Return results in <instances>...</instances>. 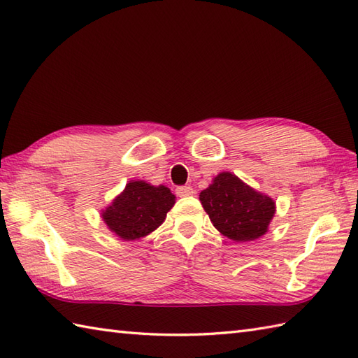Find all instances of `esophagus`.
I'll list each match as a JSON object with an SVG mask.
<instances>
[{
    "label": "esophagus",
    "mask_w": 358,
    "mask_h": 358,
    "mask_svg": "<svg viewBox=\"0 0 358 358\" xmlns=\"http://www.w3.org/2000/svg\"><path fill=\"white\" fill-rule=\"evenodd\" d=\"M195 194L194 189L191 186H181L177 187V195L178 196H192Z\"/></svg>",
    "instance_id": "esophagus-1"
}]
</instances>
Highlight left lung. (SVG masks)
Returning a JSON list of instances; mask_svg holds the SVG:
<instances>
[{"instance_id": "left-lung-1", "label": "left lung", "mask_w": 358, "mask_h": 358, "mask_svg": "<svg viewBox=\"0 0 358 358\" xmlns=\"http://www.w3.org/2000/svg\"><path fill=\"white\" fill-rule=\"evenodd\" d=\"M200 201L215 229L232 241H254L269 231L275 201L255 191L232 172H220Z\"/></svg>"}]
</instances>
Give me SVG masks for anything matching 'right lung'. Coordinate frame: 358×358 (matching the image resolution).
Returning <instances> with one entry per match:
<instances>
[{"label":"right lung","instance_id":"1","mask_svg":"<svg viewBox=\"0 0 358 358\" xmlns=\"http://www.w3.org/2000/svg\"><path fill=\"white\" fill-rule=\"evenodd\" d=\"M173 204L175 195L169 187L131 180L123 192L101 210V218L113 235L124 241H134L162 226Z\"/></svg>","mask_w":358,"mask_h":358}]
</instances>
